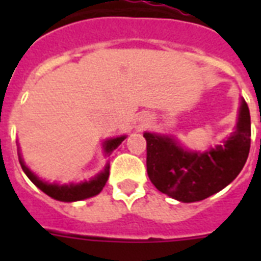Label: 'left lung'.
I'll use <instances>...</instances> for the list:
<instances>
[{
  "mask_svg": "<svg viewBox=\"0 0 261 261\" xmlns=\"http://www.w3.org/2000/svg\"><path fill=\"white\" fill-rule=\"evenodd\" d=\"M143 137L147 174L155 188L180 202H199L229 186L247 163L251 149L249 108L241 98L236 130L222 145L203 153L182 149L168 135L145 133Z\"/></svg>",
  "mask_w": 261,
  "mask_h": 261,
  "instance_id": "left-lung-1",
  "label": "left lung"
}]
</instances>
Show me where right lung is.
Returning a JSON list of instances; mask_svg holds the SVG:
<instances>
[{"label":"right lung","instance_id":"obj_1","mask_svg":"<svg viewBox=\"0 0 261 261\" xmlns=\"http://www.w3.org/2000/svg\"><path fill=\"white\" fill-rule=\"evenodd\" d=\"M124 139H126V137L122 135V137H116V138H111L106 141L104 142V153H106L107 157H110L111 153ZM18 161H20V165H21L24 173L28 176V178L38 187L39 190H42L44 194H47L53 199L61 200V202H77V200H84V199L92 198L94 195L100 194L104 186H106L108 176H110V164H107L104 171L100 172L93 178H90L89 181L77 182V184H55V182L51 184V182L40 180L36 174L30 171V168L27 167L24 161H22L20 151H18Z\"/></svg>","mask_w":261,"mask_h":261}]
</instances>
